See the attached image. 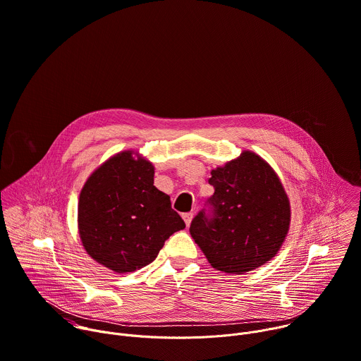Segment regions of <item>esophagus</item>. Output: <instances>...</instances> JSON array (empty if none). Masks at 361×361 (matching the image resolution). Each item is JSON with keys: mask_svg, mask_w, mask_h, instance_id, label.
<instances>
[{"mask_svg": "<svg viewBox=\"0 0 361 361\" xmlns=\"http://www.w3.org/2000/svg\"><path fill=\"white\" fill-rule=\"evenodd\" d=\"M192 216H194V214H192V212H185V214H183V218H184V221H185V225H187V226L191 224Z\"/></svg>", "mask_w": 361, "mask_h": 361, "instance_id": "1", "label": "esophagus"}]
</instances>
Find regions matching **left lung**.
Returning a JSON list of instances; mask_svg holds the SVG:
<instances>
[{"label":"left lung","mask_w":361,"mask_h":361,"mask_svg":"<svg viewBox=\"0 0 361 361\" xmlns=\"http://www.w3.org/2000/svg\"><path fill=\"white\" fill-rule=\"evenodd\" d=\"M214 187L190 233L216 271L241 275L271 261L290 224V204L274 169L258 154L243 152L211 171Z\"/></svg>","instance_id":"obj_1"}]
</instances>
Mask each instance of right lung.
<instances>
[{
	"label": "right lung",
	"instance_id": "right-lung-1",
	"mask_svg": "<svg viewBox=\"0 0 361 361\" xmlns=\"http://www.w3.org/2000/svg\"><path fill=\"white\" fill-rule=\"evenodd\" d=\"M86 252L100 265L126 274L152 264L170 235L184 229L167 194L154 187V167L122 152L86 180L78 204Z\"/></svg>",
	"mask_w": 361,
	"mask_h": 361
}]
</instances>
